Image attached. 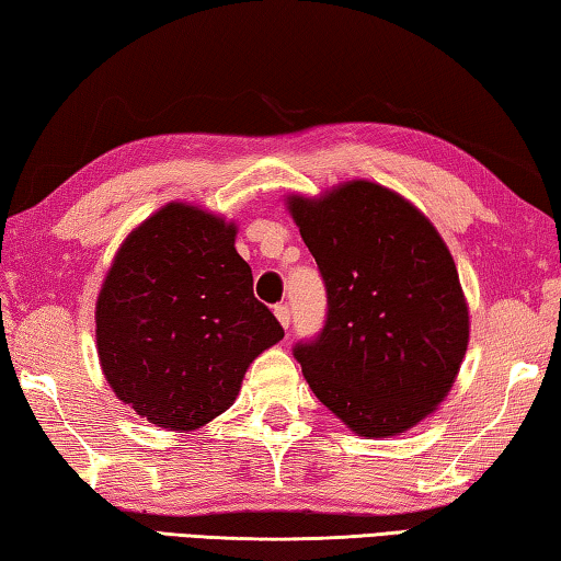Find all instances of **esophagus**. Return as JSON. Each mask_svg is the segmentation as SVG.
<instances>
[{
  "instance_id": "34e87169",
  "label": "esophagus",
  "mask_w": 561,
  "mask_h": 561,
  "mask_svg": "<svg viewBox=\"0 0 561 561\" xmlns=\"http://www.w3.org/2000/svg\"><path fill=\"white\" fill-rule=\"evenodd\" d=\"M273 313H275V318H278V323H280L283 328L290 325V308L286 306V302H280V306H275Z\"/></svg>"
}]
</instances>
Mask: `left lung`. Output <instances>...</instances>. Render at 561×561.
<instances>
[{"instance_id":"left-lung-1","label":"left lung","mask_w":561,"mask_h":561,"mask_svg":"<svg viewBox=\"0 0 561 561\" xmlns=\"http://www.w3.org/2000/svg\"><path fill=\"white\" fill-rule=\"evenodd\" d=\"M288 206L328 296L323 328L293 345V357L353 433H405L443 402L467 351L453 255L415 206L378 183Z\"/></svg>"}]
</instances>
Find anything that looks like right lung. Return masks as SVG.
<instances>
[{
  "label": "right lung",
  "mask_w": 561,
  "mask_h": 561,
  "mask_svg": "<svg viewBox=\"0 0 561 561\" xmlns=\"http://www.w3.org/2000/svg\"><path fill=\"white\" fill-rule=\"evenodd\" d=\"M236 228L171 204L126 238L96 302L99 360L116 398L159 427L196 430L233 405L283 325L253 296Z\"/></svg>",
  "instance_id": "1"
}]
</instances>
